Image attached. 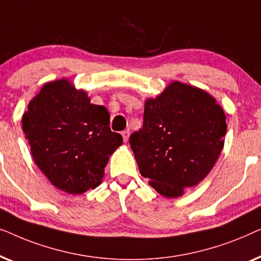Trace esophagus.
Returning a JSON list of instances; mask_svg holds the SVG:
<instances>
[{
    "instance_id": "34e87169",
    "label": "esophagus",
    "mask_w": 261,
    "mask_h": 261,
    "mask_svg": "<svg viewBox=\"0 0 261 261\" xmlns=\"http://www.w3.org/2000/svg\"><path fill=\"white\" fill-rule=\"evenodd\" d=\"M129 130H123L122 133H121V135H122V138H123V141L124 142H127L128 141V139H129Z\"/></svg>"
}]
</instances>
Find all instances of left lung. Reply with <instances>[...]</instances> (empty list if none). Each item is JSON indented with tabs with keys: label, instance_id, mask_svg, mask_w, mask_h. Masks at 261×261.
I'll return each mask as SVG.
<instances>
[{
	"label": "left lung",
	"instance_id": "1",
	"mask_svg": "<svg viewBox=\"0 0 261 261\" xmlns=\"http://www.w3.org/2000/svg\"><path fill=\"white\" fill-rule=\"evenodd\" d=\"M226 115L202 89L172 82L145 102L144 124L129 138L141 176L165 197L204 179L223 148Z\"/></svg>",
	"mask_w": 261,
	"mask_h": 261
}]
</instances>
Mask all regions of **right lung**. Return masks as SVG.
Here are the masks:
<instances>
[{
  "label": "right lung",
  "instance_id": "1",
  "mask_svg": "<svg viewBox=\"0 0 261 261\" xmlns=\"http://www.w3.org/2000/svg\"><path fill=\"white\" fill-rule=\"evenodd\" d=\"M106 107L67 80L46 83L22 116L33 159L56 188L81 195L101 184L109 155L122 137L109 128Z\"/></svg>",
  "mask_w": 261,
  "mask_h": 261
}]
</instances>
